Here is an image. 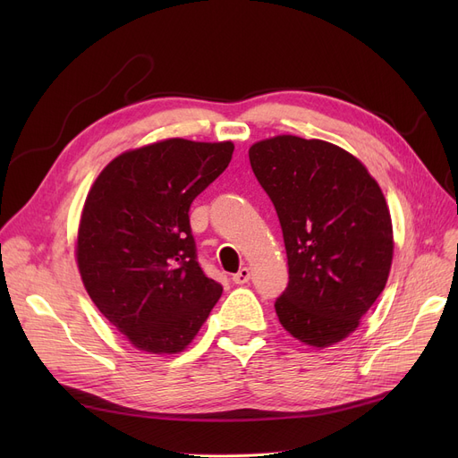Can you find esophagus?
I'll list each match as a JSON object with an SVG mask.
<instances>
[{"mask_svg":"<svg viewBox=\"0 0 458 458\" xmlns=\"http://www.w3.org/2000/svg\"><path fill=\"white\" fill-rule=\"evenodd\" d=\"M232 280H233L235 284H247V282L250 280V269H249V267L239 269V271L232 276Z\"/></svg>","mask_w":458,"mask_h":458,"instance_id":"obj_1","label":"esophagus"}]
</instances>
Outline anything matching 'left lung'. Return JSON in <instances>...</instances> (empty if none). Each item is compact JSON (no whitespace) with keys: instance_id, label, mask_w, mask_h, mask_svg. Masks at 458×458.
<instances>
[{"instance_id":"8db88e82","label":"left lung","mask_w":458,"mask_h":458,"mask_svg":"<svg viewBox=\"0 0 458 458\" xmlns=\"http://www.w3.org/2000/svg\"><path fill=\"white\" fill-rule=\"evenodd\" d=\"M249 159L275 204L290 267L276 316L306 345L338 344L386 285L394 258L386 199L362 163L327 140L278 135L252 144Z\"/></svg>"}]
</instances>
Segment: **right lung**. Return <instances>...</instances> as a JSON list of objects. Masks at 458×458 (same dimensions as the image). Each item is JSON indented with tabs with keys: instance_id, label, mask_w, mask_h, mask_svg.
<instances>
[{
	"instance_id": "add662e5",
	"label": "right lung",
	"mask_w": 458,
	"mask_h": 458,
	"mask_svg": "<svg viewBox=\"0 0 458 458\" xmlns=\"http://www.w3.org/2000/svg\"><path fill=\"white\" fill-rule=\"evenodd\" d=\"M233 144L166 139L114 157L92 183L76 258L89 297L139 351H183L223 285L197 261L189 208Z\"/></svg>"
}]
</instances>
